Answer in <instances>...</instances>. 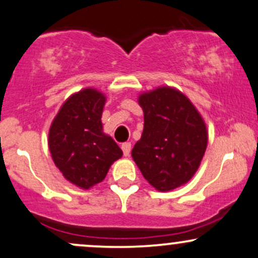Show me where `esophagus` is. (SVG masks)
<instances>
[{"instance_id":"34e87169","label":"esophagus","mask_w":258,"mask_h":258,"mask_svg":"<svg viewBox=\"0 0 258 258\" xmlns=\"http://www.w3.org/2000/svg\"><path fill=\"white\" fill-rule=\"evenodd\" d=\"M121 148H122V152H123V155L124 157H128L130 153H131V143L130 142H124L122 143V146H121Z\"/></svg>"}]
</instances>
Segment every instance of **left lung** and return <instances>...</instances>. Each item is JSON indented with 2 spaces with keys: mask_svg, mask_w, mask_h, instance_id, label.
I'll use <instances>...</instances> for the list:
<instances>
[{
  "mask_svg": "<svg viewBox=\"0 0 258 258\" xmlns=\"http://www.w3.org/2000/svg\"><path fill=\"white\" fill-rule=\"evenodd\" d=\"M144 112L141 140L132 158L144 179L168 192L187 183L207 149L208 132L202 115L176 88L161 86L138 97Z\"/></svg>",
  "mask_w": 258,
  "mask_h": 258,
  "instance_id": "obj_1",
  "label": "left lung"
}]
</instances>
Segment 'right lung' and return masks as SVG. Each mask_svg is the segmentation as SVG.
Instances as JSON below:
<instances>
[{"mask_svg":"<svg viewBox=\"0 0 258 258\" xmlns=\"http://www.w3.org/2000/svg\"><path fill=\"white\" fill-rule=\"evenodd\" d=\"M106 97L95 88H84L66 99L52 120L49 149L63 177L89 189L105 179L122 151L104 134L101 115Z\"/></svg>","mask_w":258,"mask_h":258,"instance_id":"1","label":"right lung"}]
</instances>
